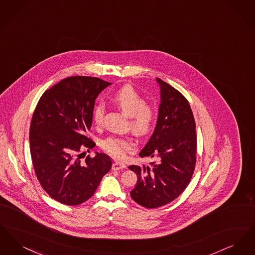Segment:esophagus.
Returning <instances> with one entry per match:
<instances>
[{
  "instance_id": "1",
  "label": "esophagus",
  "mask_w": 255,
  "mask_h": 255,
  "mask_svg": "<svg viewBox=\"0 0 255 255\" xmlns=\"http://www.w3.org/2000/svg\"><path fill=\"white\" fill-rule=\"evenodd\" d=\"M125 167H126V165H125L123 162H121V161H119V160L115 161V162L113 163V166H112L113 170H122L124 169Z\"/></svg>"
}]
</instances>
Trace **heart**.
<instances>
[{"instance_id": "b5f03b06", "label": "heart", "mask_w": 255, "mask_h": 255, "mask_svg": "<svg viewBox=\"0 0 255 255\" xmlns=\"http://www.w3.org/2000/svg\"><path fill=\"white\" fill-rule=\"evenodd\" d=\"M113 101L122 112L130 118V128L137 135H145L151 132L156 123V112L150 105H146L144 98L139 96L131 86L121 88L113 97ZM105 113L103 103L98 102L92 112L94 122L102 124ZM103 149L115 158H123L126 152L134 148L133 141L125 136H109L102 142Z\"/></svg>"}]
</instances>
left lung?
I'll return each instance as SVG.
<instances>
[{"instance_id": "obj_1", "label": "left lung", "mask_w": 255, "mask_h": 255, "mask_svg": "<svg viewBox=\"0 0 255 255\" xmlns=\"http://www.w3.org/2000/svg\"><path fill=\"white\" fill-rule=\"evenodd\" d=\"M160 92L157 124L139 157L157 161L151 166L130 165L137 176L130 192L133 201L147 208L169 204L190 182L196 163V124L186 98L157 78Z\"/></svg>"}]
</instances>
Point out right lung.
Masks as SVG:
<instances>
[{
  "label": "right lung",
  "mask_w": 255,
  "mask_h": 255,
  "mask_svg": "<svg viewBox=\"0 0 255 255\" xmlns=\"http://www.w3.org/2000/svg\"><path fill=\"white\" fill-rule=\"evenodd\" d=\"M110 85L97 77H67L37 104L29 129L32 164L44 190L61 204L77 206L89 200L112 167L104 153L80 159L83 149L96 145L85 132L97 97Z\"/></svg>",
  "instance_id": "right-lung-1"
}]
</instances>
